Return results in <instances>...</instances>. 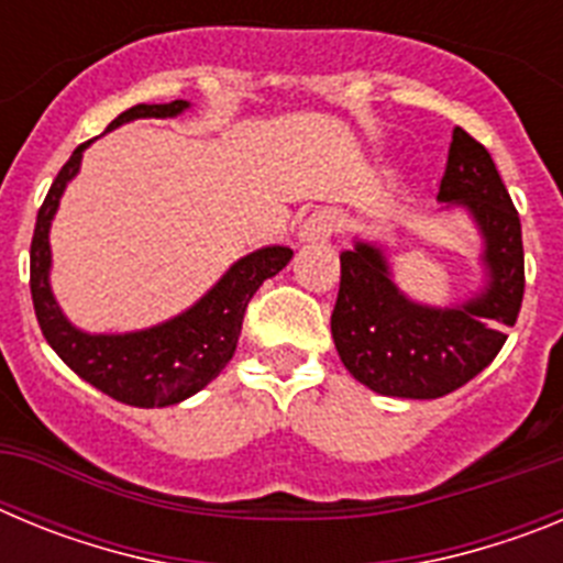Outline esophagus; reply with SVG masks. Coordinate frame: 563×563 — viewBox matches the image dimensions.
<instances>
[{
	"instance_id": "obj_1",
	"label": "esophagus",
	"mask_w": 563,
	"mask_h": 563,
	"mask_svg": "<svg viewBox=\"0 0 563 563\" xmlns=\"http://www.w3.org/2000/svg\"><path fill=\"white\" fill-rule=\"evenodd\" d=\"M338 225H341L338 211H332V208H321V211L307 217L301 231H298V239H301V242H324V239H330L332 233L338 231Z\"/></svg>"
}]
</instances>
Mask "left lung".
I'll return each instance as SVG.
<instances>
[{
    "label": "left lung",
    "mask_w": 563,
    "mask_h": 563,
    "mask_svg": "<svg viewBox=\"0 0 563 563\" xmlns=\"http://www.w3.org/2000/svg\"><path fill=\"white\" fill-rule=\"evenodd\" d=\"M437 200L467 208L485 239L487 282L454 307L417 305L391 282L380 247L341 253L332 338L355 380L386 397L434 400L465 386L505 346L525 298L521 220L494 157L456 126Z\"/></svg>",
    "instance_id": "left-lung-1"
}]
</instances>
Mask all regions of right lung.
<instances>
[{
  "instance_id": "1",
  "label": "right lung",
  "mask_w": 563,
  "mask_h": 563,
  "mask_svg": "<svg viewBox=\"0 0 563 563\" xmlns=\"http://www.w3.org/2000/svg\"><path fill=\"white\" fill-rule=\"evenodd\" d=\"M188 101L137 103L109 123V129L134 118H174ZM81 143L62 166L49 186L36 217V231L30 242V296L47 343L78 377L101 389L112 400H121L137 409H163L186 400L206 389L213 377L225 369L236 352L242 318L247 301L262 287V282L276 276L292 258L290 247L273 245L247 253L206 292V296L172 318L166 324L148 327L126 335H89L76 330L64 318L49 290V222L56 217L64 188L81 168Z\"/></svg>"
}]
</instances>
